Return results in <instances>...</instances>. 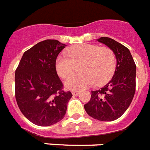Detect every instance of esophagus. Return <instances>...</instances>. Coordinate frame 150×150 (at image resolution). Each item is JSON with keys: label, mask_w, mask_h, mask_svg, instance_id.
<instances>
[{"label": "esophagus", "mask_w": 150, "mask_h": 150, "mask_svg": "<svg viewBox=\"0 0 150 150\" xmlns=\"http://www.w3.org/2000/svg\"><path fill=\"white\" fill-rule=\"evenodd\" d=\"M79 93H80L79 90H73L72 94L74 95V96H77V95L79 94Z\"/></svg>", "instance_id": "34e87169"}]
</instances>
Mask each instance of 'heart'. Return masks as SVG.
Here are the masks:
<instances>
[{
    "label": "heart",
    "instance_id": "b5f03b06",
    "mask_svg": "<svg viewBox=\"0 0 150 150\" xmlns=\"http://www.w3.org/2000/svg\"><path fill=\"white\" fill-rule=\"evenodd\" d=\"M116 65V55L111 48L89 44L73 46L67 54H60L55 60L56 71L61 78L71 76L79 67L80 74L65 81V86L71 90L104 84L113 75Z\"/></svg>",
    "mask_w": 150,
    "mask_h": 150
}]
</instances>
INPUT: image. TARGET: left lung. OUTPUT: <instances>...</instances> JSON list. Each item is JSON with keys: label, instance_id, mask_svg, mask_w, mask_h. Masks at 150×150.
Returning <instances> with one entry per match:
<instances>
[{"label": "left lung", "instance_id": "obj_1", "mask_svg": "<svg viewBox=\"0 0 150 150\" xmlns=\"http://www.w3.org/2000/svg\"><path fill=\"white\" fill-rule=\"evenodd\" d=\"M111 48L117 58L114 75L100 90L91 91L84 109L87 114L100 121H112L122 116L130 105L136 91V64L127 47L110 38L97 40Z\"/></svg>", "mask_w": 150, "mask_h": 150}]
</instances>
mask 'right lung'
<instances>
[{
  "mask_svg": "<svg viewBox=\"0 0 150 150\" xmlns=\"http://www.w3.org/2000/svg\"><path fill=\"white\" fill-rule=\"evenodd\" d=\"M66 44L45 40L24 52L15 71V97L20 110L33 124L54 125L64 117L72 97L64 91L55 60Z\"/></svg>",
  "mask_w": 150,
  "mask_h": 150,
  "instance_id": "obj_1",
  "label": "right lung"
}]
</instances>
